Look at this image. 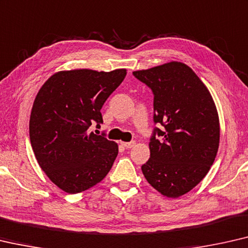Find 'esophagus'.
<instances>
[{
	"mask_svg": "<svg viewBox=\"0 0 248 248\" xmlns=\"http://www.w3.org/2000/svg\"><path fill=\"white\" fill-rule=\"evenodd\" d=\"M135 141H130V142H121V145H123L124 148H127V149H129V148H132L135 146Z\"/></svg>",
	"mask_w": 248,
	"mask_h": 248,
	"instance_id": "esophagus-1",
	"label": "esophagus"
}]
</instances>
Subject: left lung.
<instances>
[{
	"mask_svg": "<svg viewBox=\"0 0 248 248\" xmlns=\"http://www.w3.org/2000/svg\"><path fill=\"white\" fill-rule=\"evenodd\" d=\"M154 94L150 158L141 166L147 182L177 198L202 182L219 145L215 103L201 79L182 62L132 72Z\"/></svg>",
	"mask_w": 248,
	"mask_h": 248,
	"instance_id": "obj_1",
	"label": "left lung"
}]
</instances>
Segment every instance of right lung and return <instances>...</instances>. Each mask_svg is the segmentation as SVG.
I'll return each instance as SVG.
<instances>
[{
	"label": "right lung",
	"mask_w": 248,
	"mask_h": 248,
	"mask_svg": "<svg viewBox=\"0 0 248 248\" xmlns=\"http://www.w3.org/2000/svg\"><path fill=\"white\" fill-rule=\"evenodd\" d=\"M124 69H80L50 77L36 94L30 117V141L40 167L69 194L100 183L111 169L118 145L89 132L103 123L100 110L119 87Z\"/></svg>",
	"instance_id": "obj_1"
}]
</instances>
